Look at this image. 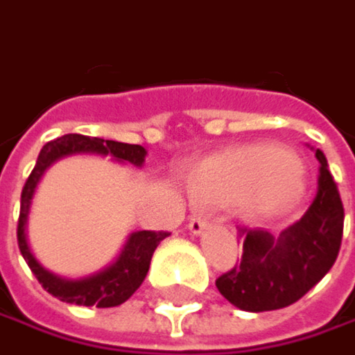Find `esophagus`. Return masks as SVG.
<instances>
[{
    "label": "esophagus",
    "instance_id": "34e87169",
    "mask_svg": "<svg viewBox=\"0 0 355 355\" xmlns=\"http://www.w3.org/2000/svg\"><path fill=\"white\" fill-rule=\"evenodd\" d=\"M207 227H209V217H207L205 213H197V215H193L191 221H189V232H191L193 236L203 234Z\"/></svg>",
    "mask_w": 355,
    "mask_h": 355
}]
</instances>
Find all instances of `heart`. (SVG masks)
Segmentation results:
<instances>
[{"instance_id": "obj_1", "label": "heart", "mask_w": 355, "mask_h": 355, "mask_svg": "<svg viewBox=\"0 0 355 355\" xmlns=\"http://www.w3.org/2000/svg\"><path fill=\"white\" fill-rule=\"evenodd\" d=\"M191 189L201 201L232 203L248 197L252 215L268 217L293 207L305 180L291 150L252 144L207 160L191 178Z\"/></svg>"}]
</instances>
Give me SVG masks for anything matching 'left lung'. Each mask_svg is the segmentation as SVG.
Masks as SVG:
<instances>
[{
	"instance_id": "8db88e82",
	"label": "left lung",
	"mask_w": 355,
	"mask_h": 355,
	"mask_svg": "<svg viewBox=\"0 0 355 355\" xmlns=\"http://www.w3.org/2000/svg\"><path fill=\"white\" fill-rule=\"evenodd\" d=\"M317 195L305 215L272 236L266 230H240L242 258L215 280L234 306L262 313L297 303L331 270L343 236V205L321 150Z\"/></svg>"
}]
</instances>
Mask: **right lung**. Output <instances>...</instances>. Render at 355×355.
Segmentation results:
<instances>
[{
    "mask_svg": "<svg viewBox=\"0 0 355 355\" xmlns=\"http://www.w3.org/2000/svg\"><path fill=\"white\" fill-rule=\"evenodd\" d=\"M101 154V156H112L117 162H128L134 166H142L146 158V148L138 144H123L115 140H101V138H89L81 134H67L62 138H56L38 154L36 166L32 175L28 177L24 191H21V205H19V219H17V245L28 262L30 270L38 278V282L49 291L52 297L60 299L62 303L83 306H117L125 303L144 282L152 254L156 245L162 242L168 234L166 232H134L130 234L125 245L121 248L119 256L115 258L107 268L99 270L83 278H64L58 274L50 272L44 268L34 252L30 250L28 243V215L32 207V197L36 193V187L40 182L46 168L52 166L56 160L73 154Z\"/></svg>",
    "mask_w": 355,
    "mask_h": 355,
    "instance_id": "add662e5",
    "label": "right lung"
}]
</instances>
